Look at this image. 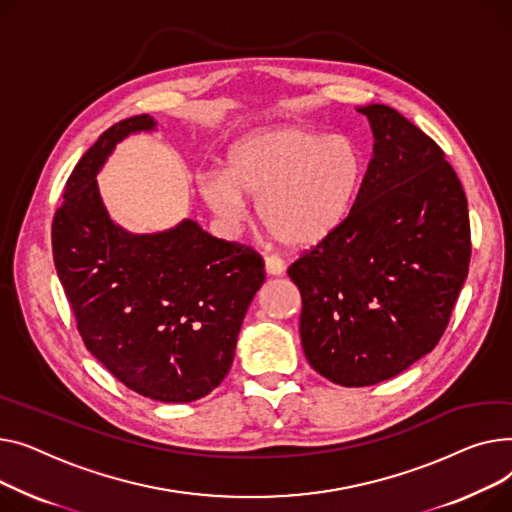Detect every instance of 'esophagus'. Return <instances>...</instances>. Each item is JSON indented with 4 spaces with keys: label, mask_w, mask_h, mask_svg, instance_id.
Instances as JSON below:
<instances>
[{
    "label": "esophagus",
    "mask_w": 512,
    "mask_h": 512,
    "mask_svg": "<svg viewBox=\"0 0 512 512\" xmlns=\"http://www.w3.org/2000/svg\"><path fill=\"white\" fill-rule=\"evenodd\" d=\"M264 270L268 277H281L285 273V262L277 256H266L264 258Z\"/></svg>",
    "instance_id": "esophagus-1"
}]
</instances>
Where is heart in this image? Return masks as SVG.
I'll list each match as a JSON object with an SVG mask.
<instances>
[{"instance_id":"b5f03b06","label":"heart","mask_w":512,"mask_h":512,"mask_svg":"<svg viewBox=\"0 0 512 512\" xmlns=\"http://www.w3.org/2000/svg\"><path fill=\"white\" fill-rule=\"evenodd\" d=\"M362 179L364 157L351 138L289 126L235 142L225 175H200L198 194L227 229L246 221V198L279 242L312 248L351 217Z\"/></svg>"}]
</instances>
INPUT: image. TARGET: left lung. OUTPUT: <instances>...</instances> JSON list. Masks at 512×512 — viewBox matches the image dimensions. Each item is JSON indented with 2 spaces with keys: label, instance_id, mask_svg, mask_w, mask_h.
Wrapping results in <instances>:
<instances>
[{
  "label": "left lung",
  "instance_id": "left-lung-1",
  "mask_svg": "<svg viewBox=\"0 0 512 512\" xmlns=\"http://www.w3.org/2000/svg\"><path fill=\"white\" fill-rule=\"evenodd\" d=\"M357 111L376 142L353 213L287 270L310 366L355 388L438 345L471 258L467 198L442 148L393 107Z\"/></svg>",
  "mask_w": 512,
  "mask_h": 512
}]
</instances>
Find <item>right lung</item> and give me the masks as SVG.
<instances>
[{"instance_id":"1","label":"right lung","mask_w":512,"mask_h":512,"mask_svg":"<svg viewBox=\"0 0 512 512\" xmlns=\"http://www.w3.org/2000/svg\"><path fill=\"white\" fill-rule=\"evenodd\" d=\"M155 126L122 119L82 155L53 217V260L86 349L134 393L190 403L227 376L264 262L192 219L159 233L113 223L97 175L117 142Z\"/></svg>"}]
</instances>
